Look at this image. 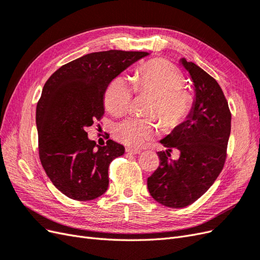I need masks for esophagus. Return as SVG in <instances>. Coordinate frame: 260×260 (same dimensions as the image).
Masks as SVG:
<instances>
[{"label": "esophagus", "instance_id": "obj_1", "mask_svg": "<svg viewBox=\"0 0 260 260\" xmlns=\"http://www.w3.org/2000/svg\"><path fill=\"white\" fill-rule=\"evenodd\" d=\"M125 152L130 153V154H140L141 153V149L133 148V147H127V148H125Z\"/></svg>", "mask_w": 260, "mask_h": 260}]
</instances>
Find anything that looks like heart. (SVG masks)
I'll list each match as a JSON object with an SVG mask.
<instances>
[{
	"instance_id": "1",
	"label": "heart",
	"mask_w": 260,
	"mask_h": 260,
	"mask_svg": "<svg viewBox=\"0 0 260 260\" xmlns=\"http://www.w3.org/2000/svg\"><path fill=\"white\" fill-rule=\"evenodd\" d=\"M182 77L178 70L164 59H155L141 66L130 81L119 76L108 85L105 106L114 115L129 109L133 91L153 94L155 101L151 114H157L165 128H175L190 112L192 96L181 89ZM159 131V123L153 118H127L117 124L116 138L130 146H141Z\"/></svg>"
}]
</instances>
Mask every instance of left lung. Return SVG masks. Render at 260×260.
Returning a JSON list of instances; mask_svg holds the SVG:
<instances>
[{"instance_id": "left-lung-1", "label": "left lung", "mask_w": 260, "mask_h": 260, "mask_svg": "<svg viewBox=\"0 0 260 260\" xmlns=\"http://www.w3.org/2000/svg\"><path fill=\"white\" fill-rule=\"evenodd\" d=\"M194 88L190 112L160 143L166 152H158L159 167L147 178L152 198L164 206L182 208L205 193L221 172L231 132V113L218 82L192 61L180 58ZM172 148L180 157L168 156Z\"/></svg>"}]
</instances>
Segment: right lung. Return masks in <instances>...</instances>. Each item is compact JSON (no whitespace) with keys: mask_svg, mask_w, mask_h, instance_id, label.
<instances>
[{"mask_svg":"<svg viewBox=\"0 0 260 260\" xmlns=\"http://www.w3.org/2000/svg\"><path fill=\"white\" fill-rule=\"evenodd\" d=\"M147 55L90 53L61 66L45 82L36 113L39 156L52 183L68 198L91 201L106 192L109 164L124 147L113 140L96 145L85 130L103 116L109 83Z\"/></svg>","mask_w":260,"mask_h":260,"instance_id":"1","label":"right lung"}]
</instances>
